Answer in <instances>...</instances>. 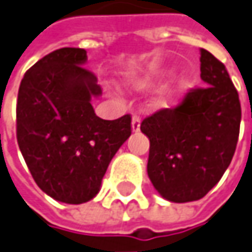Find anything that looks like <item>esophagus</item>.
Here are the masks:
<instances>
[{"label":"esophagus","instance_id":"34e87169","mask_svg":"<svg viewBox=\"0 0 252 252\" xmlns=\"http://www.w3.org/2000/svg\"><path fill=\"white\" fill-rule=\"evenodd\" d=\"M131 129H133L134 133L140 130V116H137V115H134L133 119H131Z\"/></svg>","mask_w":252,"mask_h":252}]
</instances>
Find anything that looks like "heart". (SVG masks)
<instances>
[{
	"label": "heart",
	"mask_w": 252,
	"mask_h": 252,
	"mask_svg": "<svg viewBox=\"0 0 252 252\" xmlns=\"http://www.w3.org/2000/svg\"><path fill=\"white\" fill-rule=\"evenodd\" d=\"M153 77H141V79L136 80L134 87L136 89H147L148 86L153 84ZM183 91H185V84L183 83H179L177 86H173V87H170L166 91H163L161 95L158 97L155 104H157V106H159V108H166L170 104H173L175 101H177V98L183 94Z\"/></svg>",
	"instance_id": "heart-1"
}]
</instances>
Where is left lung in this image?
Listing matches in <instances>:
<instances>
[{
  "instance_id": "8db88e82",
  "label": "left lung",
  "mask_w": 252,
  "mask_h": 252,
  "mask_svg": "<svg viewBox=\"0 0 252 252\" xmlns=\"http://www.w3.org/2000/svg\"><path fill=\"white\" fill-rule=\"evenodd\" d=\"M204 87L191 89L175 108L146 118L140 129L150 138L147 172L165 200L202 198L232 162L240 133L239 93L224 65L201 48Z\"/></svg>"
}]
</instances>
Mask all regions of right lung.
I'll return each instance as SVG.
<instances>
[{
    "label": "right lung",
    "mask_w": 252,
    "mask_h": 252,
    "mask_svg": "<svg viewBox=\"0 0 252 252\" xmlns=\"http://www.w3.org/2000/svg\"><path fill=\"white\" fill-rule=\"evenodd\" d=\"M83 48H59L25 73L16 102V138L37 186L54 200L83 204L99 191L116 151L131 134V118H98L91 98L97 77L83 66Z\"/></svg>",
    "instance_id": "1"
}]
</instances>
